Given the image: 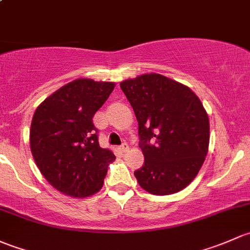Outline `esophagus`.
<instances>
[{
    "instance_id": "1",
    "label": "esophagus",
    "mask_w": 250,
    "mask_h": 250,
    "mask_svg": "<svg viewBox=\"0 0 250 250\" xmlns=\"http://www.w3.org/2000/svg\"><path fill=\"white\" fill-rule=\"evenodd\" d=\"M119 150L122 151V153H125V151H127V150H128V146H127V143H123L122 146H119Z\"/></svg>"
}]
</instances>
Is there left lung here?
Wrapping results in <instances>:
<instances>
[{"mask_svg":"<svg viewBox=\"0 0 250 250\" xmlns=\"http://www.w3.org/2000/svg\"><path fill=\"white\" fill-rule=\"evenodd\" d=\"M138 122L144 165L135 177L146 191H181L201 168L209 144V120L188 86L158 73L120 83Z\"/></svg>","mask_w":250,"mask_h":250,"instance_id":"1","label":"left lung"}]
</instances>
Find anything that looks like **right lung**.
Masks as SVG:
<instances>
[{
    "mask_svg": "<svg viewBox=\"0 0 250 250\" xmlns=\"http://www.w3.org/2000/svg\"><path fill=\"white\" fill-rule=\"evenodd\" d=\"M115 84L76 79L36 109L30 146L41 173L55 189L73 197L99 191L115 155L100 146L92 118Z\"/></svg>",
    "mask_w": 250,
    "mask_h": 250,
    "instance_id": "1",
    "label": "right lung"
}]
</instances>
